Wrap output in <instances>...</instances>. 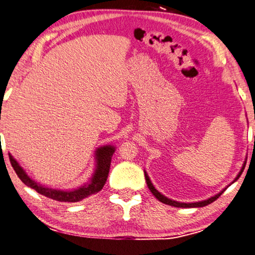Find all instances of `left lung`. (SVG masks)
Instances as JSON below:
<instances>
[{
    "label": "left lung",
    "mask_w": 255,
    "mask_h": 255,
    "mask_svg": "<svg viewBox=\"0 0 255 255\" xmlns=\"http://www.w3.org/2000/svg\"><path fill=\"white\" fill-rule=\"evenodd\" d=\"M254 138H255V137H254ZM245 164H247V160H244V163H243V165H242V168H241V170L239 172V174L237 175V177L234 178L233 182L231 183L230 185H228V186H226L225 188L222 189V191H221L220 193H217L216 195L212 196V197H210V198H207V200H204V201H198V202H194V203H183V202H177V201L170 200V198L166 197L165 195H163V194L159 193V192L157 191V189L155 188V186H154V185H152L151 180H150V178H149V176H148V174H147L146 170H143V173H145V178H146V183H147V186H148V188L150 189V192H151L152 195H154V196H155V197L157 198V200H158L159 202L164 203V204H167V205H170V206H174V207L193 208V207H203V206H206V205L211 204V203L214 202L215 200H217V198H219V197L222 195V194L224 193V191H225L226 188H228L229 186H231V185H232L233 183L237 182V180L240 178V176L242 175L243 170H244V168H245Z\"/></svg>",
    "instance_id": "left-lung-1"
}]
</instances>
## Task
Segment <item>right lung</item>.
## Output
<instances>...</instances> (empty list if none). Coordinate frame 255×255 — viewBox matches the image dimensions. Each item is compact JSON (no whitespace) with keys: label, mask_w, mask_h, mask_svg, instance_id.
I'll list each match as a JSON object with an SVG mask.
<instances>
[{"label":"right lung","mask_w":255,"mask_h":255,"mask_svg":"<svg viewBox=\"0 0 255 255\" xmlns=\"http://www.w3.org/2000/svg\"><path fill=\"white\" fill-rule=\"evenodd\" d=\"M116 150V147L114 145H104L100 146L95 151V170L92 173L90 179L88 183H85L81 186L73 188V189H58V188H51L47 187L44 185L35 182L32 179L26 172L23 169L17 160L13 157L10 152H8V157H10V161L12 167L14 168L16 175L18 176L23 183H24L27 187L33 188L34 191L38 192L41 195L45 197H49L51 200L59 201V202H80L85 198L89 197L90 195L98 193L101 191L107 180L109 169H110V163H112V157Z\"/></svg>","instance_id":"right-lung-1"}]
</instances>
